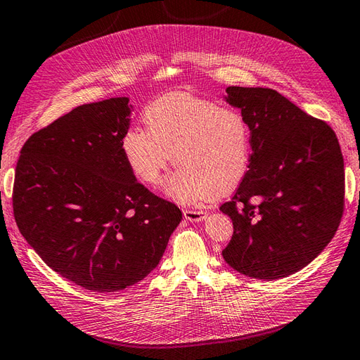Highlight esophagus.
<instances>
[{
    "label": "esophagus",
    "instance_id": "1",
    "mask_svg": "<svg viewBox=\"0 0 360 360\" xmlns=\"http://www.w3.org/2000/svg\"><path fill=\"white\" fill-rule=\"evenodd\" d=\"M184 216L186 219L191 221V222H199L207 218V212L204 210H190V208H184Z\"/></svg>",
    "mask_w": 360,
    "mask_h": 360
}]
</instances>
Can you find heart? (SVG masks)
<instances>
[{
  "label": "heart",
  "mask_w": 360,
  "mask_h": 360,
  "mask_svg": "<svg viewBox=\"0 0 360 360\" xmlns=\"http://www.w3.org/2000/svg\"><path fill=\"white\" fill-rule=\"evenodd\" d=\"M142 120L147 130L125 131L121 152L133 176L146 186L161 181L172 158L179 167L167 181L165 193L184 204L227 195L245 178L252 130L236 108L174 91L150 103Z\"/></svg>",
  "instance_id": "heart-1"
}]
</instances>
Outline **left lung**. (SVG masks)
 <instances>
[{
	"mask_svg": "<svg viewBox=\"0 0 360 360\" xmlns=\"http://www.w3.org/2000/svg\"><path fill=\"white\" fill-rule=\"evenodd\" d=\"M225 91L252 130V155L235 196L219 207L233 222L222 256L248 278H287L328 245L344 214L339 141L327 122L273 89Z\"/></svg>",
	"mask_w": 360,
	"mask_h": 360,
	"instance_id": "1",
	"label": "left lung"
}]
</instances>
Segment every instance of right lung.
<instances>
[{"mask_svg":"<svg viewBox=\"0 0 360 360\" xmlns=\"http://www.w3.org/2000/svg\"><path fill=\"white\" fill-rule=\"evenodd\" d=\"M129 98L73 108L33 133L16 162L13 216L58 274L110 293L160 264L179 208L136 181L121 152Z\"/></svg>","mask_w":360,"mask_h":360,"instance_id":"obj_1","label":"right lung"}]
</instances>
